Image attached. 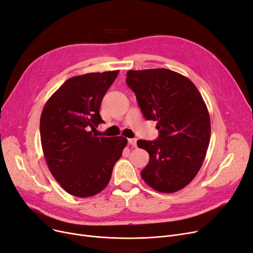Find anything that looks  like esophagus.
<instances>
[{"instance_id":"esophagus-1","label":"esophagus","mask_w":253,"mask_h":253,"mask_svg":"<svg viewBox=\"0 0 253 253\" xmlns=\"http://www.w3.org/2000/svg\"><path fill=\"white\" fill-rule=\"evenodd\" d=\"M136 138H129L128 139V144L130 145V146H132V147H136Z\"/></svg>"}]
</instances>
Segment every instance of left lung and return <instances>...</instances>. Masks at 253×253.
<instances>
[{"label":"left lung","mask_w":253,"mask_h":253,"mask_svg":"<svg viewBox=\"0 0 253 253\" xmlns=\"http://www.w3.org/2000/svg\"><path fill=\"white\" fill-rule=\"evenodd\" d=\"M126 83L159 130L156 140H137L150 155L141 178L159 192L183 189L201 169L210 142V116L201 93L186 76L164 68L129 70Z\"/></svg>","instance_id":"1"}]
</instances>
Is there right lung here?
Masks as SVG:
<instances>
[{"instance_id": "add662e5", "label": "right lung", "mask_w": 253, "mask_h": 253, "mask_svg": "<svg viewBox=\"0 0 253 253\" xmlns=\"http://www.w3.org/2000/svg\"><path fill=\"white\" fill-rule=\"evenodd\" d=\"M118 74L119 70H115L74 76L43 107V154L53 178L74 196L89 197L102 191L127 145L124 136L93 133L104 122L99 114L101 101Z\"/></svg>"}]
</instances>
